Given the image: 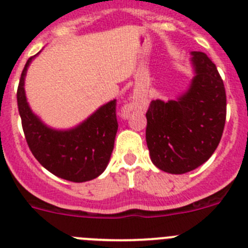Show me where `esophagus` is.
Returning a JSON list of instances; mask_svg holds the SVG:
<instances>
[{
    "label": "esophagus",
    "mask_w": 248,
    "mask_h": 248,
    "mask_svg": "<svg viewBox=\"0 0 248 248\" xmlns=\"http://www.w3.org/2000/svg\"><path fill=\"white\" fill-rule=\"evenodd\" d=\"M126 114H128V111H126L125 109H124V113H123V117H126Z\"/></svg>",
    "instance_id": "esophagus-1"
}]
</instances>
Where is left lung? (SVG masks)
I'll use <instances>...</instances> for the list:
<instances>
[{
  "instance_id": "obj_1",
  "label": "left lung",
  "mask_w": 248,
  "mask_h": 248,
  "mask_svg": "<svg viewBox=\"0 0 248 248\" xmlns=\"http://www.w3.org/2000/svg\"><path fill=\"white\" fill-rule=\"evenodd\" d=\"M195 77L176 100H151L146 144L151 161L170 174L202 165L217 148L226 120V92L217 68L202 52H192Z\"/></svg>"
}]
</instances>
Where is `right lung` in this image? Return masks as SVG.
<instances>
[{
	"instance_id": "1",
	"label": "right lung",
	"mask_w": 248,
	"mask_h": 248,
	"mask_svg": "<svg viewBox=\"0 0 248 248\" xmlns=\"http://www.w3.org/2000/svg\"><path fill=\"white\" fill-rule=\"evenodd\" d=\"M26 63L17 89L22 128L33 156L48 171L64 180L84 183L105 170L117 135V100L107 103L87 120L69 130L48 128L34 115L25 94V77L32 59Z\"/></svg>"
}]
</instances>
